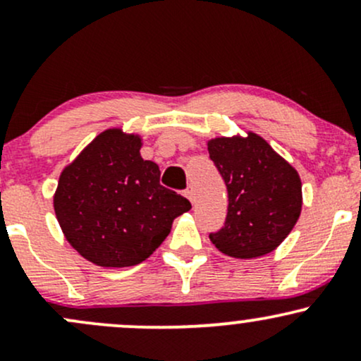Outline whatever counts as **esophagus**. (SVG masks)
Here are the masks:
<instances>
[{
  "instance_id": "esophagus-1",
  "label": "esophagus",
  "mask_w": 361,
  "mask_h": 361,
  "mask_svg": "<svg viewBox=\"0 0 361 361\" xmlns=\"http://www.w3.org/2000/svg\"><path fill=\"white\" fill-rule=\"evenodd\" d=\"M185 197L188 198V200L192 202V204H193V202H195V192H193V188H192V186H188V188L185 190Z\"/></svg>"
}]
</instances>
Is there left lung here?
Listing matches in <instances>:
<instances>
[{"label":"left lung","instance_id":"1","mask_svg":"<svg viewBox=\"0 0 361 361\" xmlns=\"http://www.w3.org/2000/svg\"><path fill=\"white\" fill-rule=\"evenodd\" d=\"M210 159L227 186L226 224L210 241L219 251L252 259L275 251L302 212V181L297 169L261 135L207 140Z\"/></svg>","mask_w":361,"mask_h":361}]
</instances>
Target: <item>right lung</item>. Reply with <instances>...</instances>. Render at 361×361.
I'll list each match as a JSON object with an SVG mask.
<instances>
[{
	"label": "right lung",
	"mask_w": 361,
	"mask_h": 361,
	"mask_svg": "<svg viewBox=\"0 0 361 361\" xmlns=\"http://www.w3.org/2000/svg\"><path fill=\"white\" fill-rule=\"evenodd\" d=\"M142 137L120 127L98 134L62 169L54 212L66 241L103 268L142 263L192 209L159 185V166L140 156Z\"/></svg>",
	"instance_id": "add662e5"
}]
</instances>
